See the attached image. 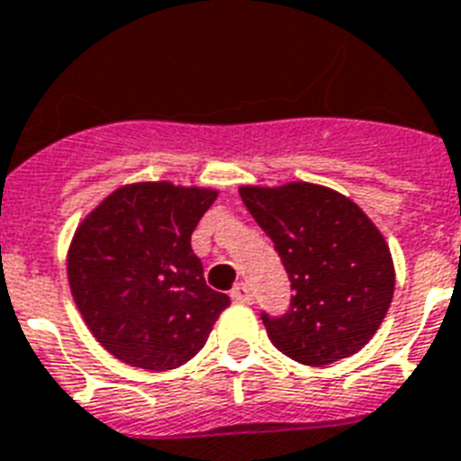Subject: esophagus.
I'll use <instances>...</instances> for the list:
<instances>
[{
    "label": "esophagus",
    "mask_w": 461,
    "mask_h": 461,
    "mask_svg": "<svg viewBox=\"0 0 461 461\" xmlns=\"http://www.w3.org/2000/svg\"><path fill=\"white\" fill-rule=\"evenodd\" d=\"M231 300H237V303H243V304H250L253 303V293H250V288L246 284H237L234 288H231Z\"/></svg>",
    "instance_id": "1"
}]
</instances>
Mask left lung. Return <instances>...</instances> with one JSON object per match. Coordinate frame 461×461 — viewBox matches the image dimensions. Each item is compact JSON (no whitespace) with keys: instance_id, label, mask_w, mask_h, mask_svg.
I'll return each instance as SVG.
<instances>
[{"instance_id":"left-lung-1","label":"left lung","mask_w":461,"mask_h":461,"mask_svg":"<svg viewBox=\"0 0 461 461\" xmlns=\"http://www.w3.org/2000/svg\"><path fill=\"white\" fill-rule=\"evenodd\" d=\"M295 290L281 319L262 314L281 354L304 366L349 358L382 326L396 285L389 243L349 196L326 185H241Z\"/></svg>"}]
</instances>
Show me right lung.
<instances>
[{
    "mask_svg": "<svg viewBox=\"0 0 461 461\" xmlns=\"http://www.w3.org/2000/svg\"><path fill=\"white\" fill-rule=\"evenodd\" d=\"M218 189L168 180L129 183L81 220L68 281L81 319L114 358L173 370L206 344L230 297L203 281L192 231Z\"/></svg>",
    "mask_w": 461,
    "mask_h": 461,
    "instance_id": "add662e5",
    "label": "right lung"
}]
</instances>
